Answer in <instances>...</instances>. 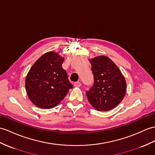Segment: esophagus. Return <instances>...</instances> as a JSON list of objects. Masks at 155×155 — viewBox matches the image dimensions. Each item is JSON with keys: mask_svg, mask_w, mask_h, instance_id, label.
<instances>
[{"mask_svg": "<svg viewBox=\"0 0 155 155\" xmlns=\"http://www.w3.org/2000/svg\"><path fill=\"white\" fill-rule=\"evenodd\" d=\"M74 86H76V87H80V86H81V83L80 82H75L74 83Z\"/></svg>", "mask_w": 155, "mask_h": 155, "instance_id": "obj_1", "label": "esophagus"}]
</instances>
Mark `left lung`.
Here are the masks:
<instances>
[{
  "instance_id": "left-lung-1",
  "label": "left lung",
  "mask_w": 155,
  "mask_h": 155,
  "mask_svg": "<svg viewBox=\"0 0 155 155\" xmlns=\"http://www.w3.org/2000/svg\"><path fill=\"white\" fill-rule=\"evenodd\" d=\"M94 84L86 94L89 102L98 111H108L120 104L126 92V82L120 69L106 56L91 60Z\"/></svg>"
}]
</instances>
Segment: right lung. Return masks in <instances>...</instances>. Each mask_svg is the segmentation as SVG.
I'll list each match as a JSON object with an SVG mask.
<instances>
[{"mask_svg": "<svg viewBox=\"0 0 155 155\" xmlns=\"http://www.w3.org/2000/svg\"><path fill=\"white\" fill-rule=\"evenodd\" d=\"M63 61L57 53L48 52L31 67L26 78V90L34 105L44 109L52 108L73 88L62 67Z\"/></svg>", "mask_w": 155, "mask_h": 155, "instance_id": "1", "label": "right lung"}]
</instances>
